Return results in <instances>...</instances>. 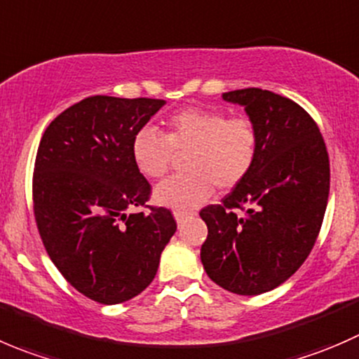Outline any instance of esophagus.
Here are the masks:
<instances>
[{
	"instance_id": "obj_1",
	"label": "esophagus",
	"mask_w": 359,
	"mask_h": 359,
	"mask_svg": "<svg viewBox=\"0 0 359 359\" xmlns=\"http://www.w3.org/2000/svg\"><path fill=\"white\" fill-rule=\"evenodd\" d=\"M187 215H188V212H184V211H175L176 222H178V223L183 222V218H184V216H187Z\"/></svg>"
}]
</instances>
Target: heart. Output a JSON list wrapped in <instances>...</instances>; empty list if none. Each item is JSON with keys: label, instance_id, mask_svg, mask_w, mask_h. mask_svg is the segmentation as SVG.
<instances>
[{"label": "heart", "instance_id": "b5f03b06", "mask_svg": "<svg viewBox=\"0 0 359 359\" xmlns=\"http://www.w3.org/2000/svg\"><path fill=\"white\" fill-rule=\"evenodd\" d=\"M164 136L154 129L137 130L130 154L137 171L150 180L169 172L175 154H184L187 175L158 184L157 204L175 211H190L215 191L232 190L243 183L258 157V129L246 115L226 116L216 108H184L169 116Z\"/></svg>", "mask_w": 359, "mask_h": 359}]
</instances>
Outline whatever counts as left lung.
<instances>
[{
    "instance_id": "8db88e82",
    "label": "left lung",
    "mask_w": 359,
    "mask_h": 359,
    "mask_svg": "<svg viewBox=\"0 0 359 359\" xmlns=\"http://www.w3.org/2000/svg\"><path fill=\"white\" fill-rule=\"evenodd\" d=\"M258 129V157L222 204L201 211L205 274L226 292L260 295L292 278L311 253L330 191V161L312 116L262 88L225 92Z\"/></svg>"
}]
</instances>
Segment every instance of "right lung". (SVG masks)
Instances as JSON below:
<instances>
[{"mask_svg": "<svg viewBox=\"0 0 359 359\" xmlns=\"http://www.w3.org/2000/svg\"><path fill=\"white\" fill-rule=\"evenodd\" d=\"M164 104L90 95L52 120L38 147L33 202L43 246L66 281L99 304L140 295L176 232L169 209L129 212L151 191L133 137Z\"/></svg>", "mask_w": 359, "mask_h": 359, "instance_id": "1", "label": "right lung"}]
</instances>
